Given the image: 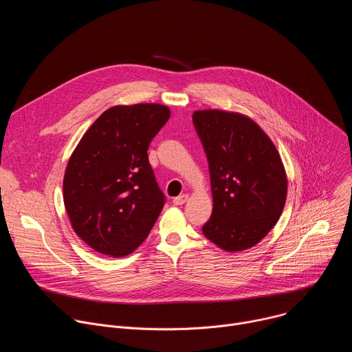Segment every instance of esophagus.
I'll return each instance as SVG.
<instances>
[{
	"label": "esophagus",
	"mask_w": 352,
	"mask_h": 352,
	"mask_svg": "<svg viewBox=\"0 0 352 352\" xmlns=\"http://www.w3.org/2000/svg\"><path fill=\"white\" fill-rule=\"evenodd\" d=\"M188 199H189V195H188V193H182V195H179V196L174 197L173 204H174V205H177V206H179V205H184Z\"/></svg>",
	"instance_id": "34e87169"
}]
</instances>
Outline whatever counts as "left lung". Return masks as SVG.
<instances>
[{
  "mask_svg": "<svg viewBox=\"0 0 352 352\" xmlns=\"http://www.w3.org/2000/svg\"><path fill=\"white\" fill-rule=\"evenodd\" d=\"M193 125L209 162L213 212L204 235L226 252L258 245L277 224L287 174L272 139L248 116L196 110Z\"/></svg>",
  "mask_w": 352,
  "mask_h": 352,
  "instance_id": "left-lung-1",
  "label": "left lung"
}]
</instances>
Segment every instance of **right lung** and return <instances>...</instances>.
Wrapping results in <instances>:
<instances>
[{
  "label": "right lung",
  "instance_id": "1",
  "mask_svg": "<svg viewBox=\"0 0 352 352\" xmlns=\"http://www.w3.org/2000/svg\"><path fill=\"white\" fill-rule=\"evenodd\" d=\"M159 103L114 106L85 132L64 175L75 234L98 254L122 258L147 238L164 206L147 148L170 118Z\"/></svg>",
  "mask_w": 352,
  "mask_h": 352
}]
</instances>
